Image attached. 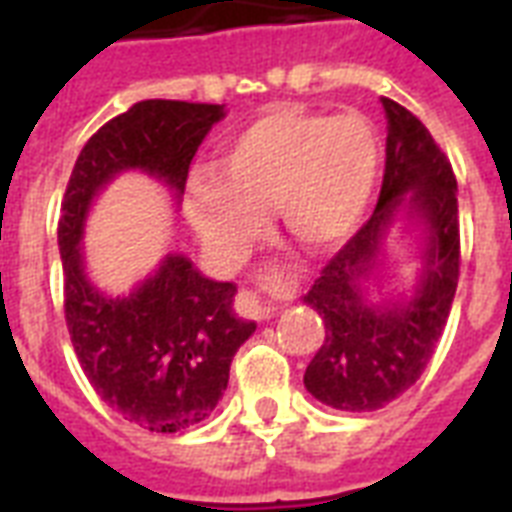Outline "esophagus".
Masks as SVG:
<instances>
[{
  "instance_id": "1",
  "label": "esophagus",
  "mask_w": 512,
  "mask_h": 512,
  "mask_svg": "<svg viewBox=\"0 0 512 512\" xmlns=\"http://www.w3.org/2000/svg\"><path fill=\"white\" fill-rule=\"evenodd\" d=\"M297 297V279L292 273H284L279 265H265L257 276V289L241 292L239 305L244 316L249 319H271L279 311V303L295 300Z\"/></svg>"
}]
</instances>
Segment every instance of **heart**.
<instances>
[{"label": "heart", "instance_id": "heart-1", "mask_svg": "<svg viewBox=\"0 0 512 512\" xmlns=\"http://www.w3.org/2000/svg\"><path fill=\"white\" fill-rule=\"evenodd\" d=\"M220 172L185 185L188 220L212 252L236 260L273 207L297 247L329 252L364 223L380 183L382 140L364 114L271 108L225 140Z\"/></svg>", "mask_w": 512, "mask_h": 512}]
</instances>
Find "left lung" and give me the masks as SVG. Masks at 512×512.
Here are the masks:
<instances>
[{"label": "left lung", "mask_w": 512, "mask_h": 512, "mask_svg": "<svg viewBox=\"0 0 512 512\" xmlns=\"http://www.w3.org/2000/svg\"><path fill=\"white\" fill-rule=\"evenodd\" d=\"M388 119L385 175L374 215L321 268L305 303L319 311L327 337L305 369V388L340 412H374L420 380L444 335L460 279L457 177L428 127L396 100ZM401 208L429 233L426 265L406 304L372 306L360 284L371 278L384 233Z\"/></svg>", "instance_id": "obj_1"}]
</instances>
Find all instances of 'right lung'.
I'll list each match as a JSON object with an SVG mask.
<instances>
[{
    "instance_id": "obj_1",
    "label": "right lung",
    "mask_w": 512,
    "mask_h": 512,
    "mask_svg": "<svg viewBox=\"0 0 512 512\" xmlns=\"http://www.w3.org/2000/svg\"><path fill=\"white\" fill-rule=\"evenodd\" d=\"M223 116L215 103L140 100L84 143L63 193V308L76 358L95 393L151 433L207 420L255 321L233 313L231 281L201 276L183 255L167 257L127 297H106L84 276V217L100 188L127 170L159 177L180 199L196 148Z\"/></svg>"
}]
</instances>
